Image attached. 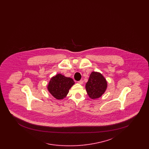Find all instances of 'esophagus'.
Listing matches in <instances>:
<instances>
[{
    "label": "esophagus",
    "instance_id": "esophagus-1",
    "mask_svg": "<svg viewBox=\"0 0 149 149\" xmlns=\"http://www.w3.org/2000/svg\"><path fill=\"white\" fill-rule=\"evenodd\" d=\"M78 83H79V84H83V81L82 80H80L78 81Z\"/></svg>",
    "mask_w": 149,
    "mask_h": 149
}]
</instances>
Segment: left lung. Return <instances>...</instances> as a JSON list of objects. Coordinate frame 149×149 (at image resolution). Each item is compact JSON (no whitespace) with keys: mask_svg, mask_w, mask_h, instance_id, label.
<instances>
[{"mask_svg":"<svg viewBox=\"0 0 149 149\" xmlns=\"http://www.w3.org/2000/svg\"><path fill=\"white\" fill-rule=\"evenodd\" d=\"M107 88L106 79L99 72H92L85 85L89 97L92 99H97L105 92Z\"/></svg>","mask_w":149,"mask_h":149,"instance_id":"obj_1","label":"left lung"}]
</instances>
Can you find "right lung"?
<instances>
[{"label":"right lung","mask_w":149,"mask_h":149,"mask_svg":"<svg viewBox=\"0 0 149 149\" xmlns=\"http://www.w3.org/2000/svg\"><path fill=\"white\" fill-rule=\"evenodd\" d=\"M72 79L58 74L51 79L47 86L51 94L57 99H64L74 84Z\"/></svg>","instance_id":"1"}]
</instances>
